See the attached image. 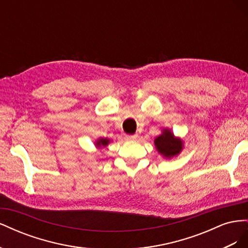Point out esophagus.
<instances>
[{"label": "esophagus", "mask_w": 248, "mask_h": 248, "mask_svg": "<svg viewBox=\"0 0 248 248\" xmlns=\"http://www.w3.org/2000/svg\"><path fill=\"white\" fill-rule=\"evenodd\" d=\"M139 138L138 134H130V136H126V139L128 140H136Z\"/></svg>", "instance_id": "34e87169"}]
</instances>
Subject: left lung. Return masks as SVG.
<instances>
[{
    "label": "left lung",
    "instance_id": "obj_1",
    "mask_svg": "<svg viewBox=\"0 0 248 248\" xmlns=\"http://www.w3.org/2000/svg\"><path fill=\"white\" fill-rule=\"evenodd\" d=\"M155 146L160 154L170 158L181 151L182 141L176 139L170 131L164 130L161 136L155 139Z\"/></svg>",
    "mask_w": 248,
    "mask_h": 248
}]
</instances>
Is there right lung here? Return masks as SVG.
<instances>
[{
    "label": "right lung",
    "mask_w": 248,
    "mask_h": 248,
    "mask_svg": "<svg viewBox=\"0 0 248 248\" xmlns=\"http://www.w3.org/2000/svg\"><path fill=\"white\" fill-rule=\"evenodd\" d=\"M108 140H107V139H100L98 141L96 142V145L98 146V147H100V146H107L108 144Z\"/></svg>",
    "instance_id": "1"
}]
</instances>
